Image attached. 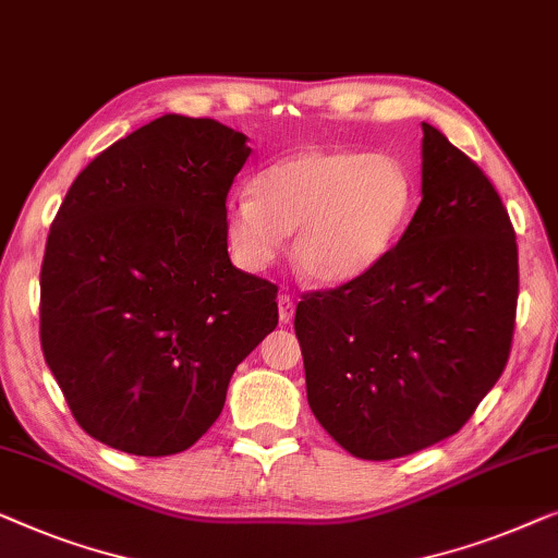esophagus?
<instances>
[{
  "label": "esophagus",
  "mask_w": 558,
  "mask_h": 558,
  "mask_svg": "<svg viewBox=\"0 0 558 558\" xmlns=\"http://www.w3.org/2000/svg\"><path fill=\"white\" fill-rule=\"evenodd\" d=\"M293 316H295L293 298L280 293L278 295V318H280V324H290V320H293Z\"/></svg>",
  "instance_id": "esophagus-1"
}]
</instances>
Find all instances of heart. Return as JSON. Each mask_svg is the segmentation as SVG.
I'll return each instance as SVG.
<instances>
[{
    "instance_id": "heart-1",
    "label": "heart",
    "mask_w": 558,
    "mask_h": 558,
    "mask_svg": "<svg viewBox=\"0 0 558 558\" xmlns=\"http://www.w3.org/2000/svg\"><path fill=\"white\" fill-rule=\"evenodd\" d=\"M412 177L391 154L308 146L268 163L227 199L222 232L238 268L260 276L293 235V263L318 286L364 278L410 222Z\"/></svg>"
}]
</instances>
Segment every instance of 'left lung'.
<instances>
[{"label": "left lung", "instance_id": "obj_1", "mask_svg": "<svg viewBox=\"0 0 558 558\" xmlns=\"http://www.w3.org/2000/svg\"><path fill=\"white\" fill-rule=\"evenodd\" d=\"M422 202L364 278L295 308L308 404L343 450L391 460L450 437L511 354L518 247L488 177L422 123Z\"/></svg>", "mask_w": 558, "mask_h": 558}]
</instances>
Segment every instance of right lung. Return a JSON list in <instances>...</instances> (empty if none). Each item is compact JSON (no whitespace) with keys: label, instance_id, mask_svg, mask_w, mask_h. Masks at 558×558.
I'll use <instances>...</instances> for the list:
<instances>
[{"label":"right lung","instance_id":"1","mask_svg":"<svg viewBox=\"0 0 558 558\" xmlns=\"http://www.w3.org/2000/svg\"><path fill=\"white\" fill-rule=\"evenodd\" d=\"M253 148L167 113L116 141L60 204L40 272V341L70 412L121 452H182L234 368L278 326V288L234 268L222 219Z\"/></svg>","mask_w":558,"mask_h":558}]
</instances>
